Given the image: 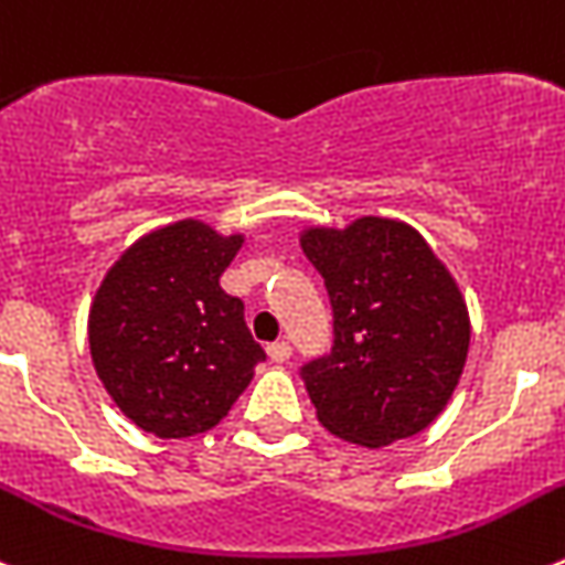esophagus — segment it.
I'll return each mask as SVG.
<instances>
[{
    "label": "esophagus",
    "mask_w": 565,
    "mask_h": 565,
    "mask_svg": "<svg viewBox=\"0 0 565 565\" xmlns=\"http://www.w3.org/2000/svg\"><path fill=\"white\" fill-rule=\"evenodd\" d=\"M267 354H270L273 363H287V360L292 358V345H289L287 340H276V343L267 345Z\"/></svg>",
    "instance_id": "34e87169"
}]
</instances>
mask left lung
I'll list each match as a JSON object with an SVG mask.
<instances>
[{"mask_svg": "<svg viewBox=\"0 0 565 565\" xmlns=\"http://www.w3.org/2000/svg\"><path fill=\"white\" fill-rule=\"evenodd\" d=\"M301 247L334 309L332 354L301 369L320 425L363 447L428 428L470 349L456 278L419 231L385 216L303 227Z\"/></svg>", "mask_w": 565, "mask_h": 565, "instance_id": "8db88e82", "label": "left lung"}]
</instances>
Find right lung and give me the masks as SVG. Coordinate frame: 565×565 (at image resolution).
I'll return each instance as SVG.
<instances>
[{
  "instance_id": "right-lung-1",
  "label": "right lung",
  "mask_w": 565,
  "mask_h": 565,
  "mask_svg": "<svg viewBox=\"0 0 565 565\" xmlns=\"http://www.w3.org/2000/svg\"><path fill=\"white\" fill-rule=\"evenodd\" d=\"M242 245V233L180 220L106 270L89 307V352L115 405L146 434L185 439L220 425L267 358L245 303L220 287Z\"/></svg>"
}]
</instances>
